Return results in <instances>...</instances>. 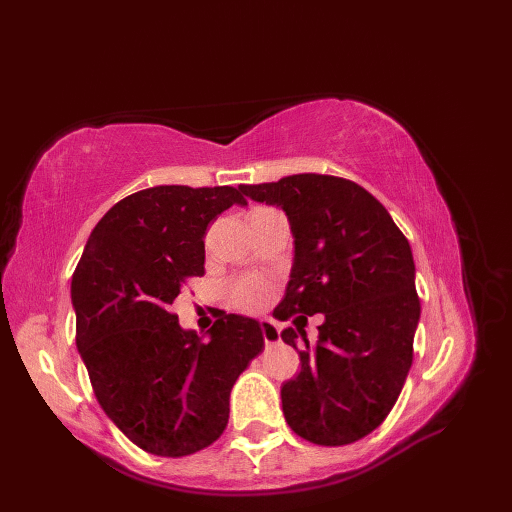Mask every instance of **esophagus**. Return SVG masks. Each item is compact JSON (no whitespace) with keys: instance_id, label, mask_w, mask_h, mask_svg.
<instances>
[{"instance_id":"esophagus-1","label":"esophagus","mask_w":512,"mask_h":512,"mask_svg":"<svg viewBox=\"0 0 512 512\" xmlns=\"http://www.w3.org/2000/svg\"><path fill=\"white\" fill-rule=\"evenodd\" d=\"M261 332H263V340L265 344H278L280 342V330L274 324L272 319H261Z\"/></svg>"}]
</instances>
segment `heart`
Returning <instances> with one entry per match:
<instances>
[{
  "label": "heart",
  "instance_id": "heart-1",
  "mask_svg": "<svg viewBox=\"0 0 512 512\" xmlns=\"http://www.w3.org/2000/svg\"><path fill=\"white\" fill-rule=\"evenodd\" d=\"M272 294H274L272 282L259 274L240 276L230 284V297L234 305L245 311L263 309L267 303H270Z\"/></svg>",
  "mask_w": 512,
  "mask_h": 512
}]
</instances>
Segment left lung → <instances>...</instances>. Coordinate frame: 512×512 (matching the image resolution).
<instances>
[{
	"label": "left lung",
	"mask_w": 512,
	"mask_h": 512,
	"mask_svg": "<svg viewBox=\"0 0 512 512\" xmlns=\"http://www.w3.org/2000/svg\"><path fill=\"white\" fill-rule=\"evenodd\" d=\"M253 201L286 211L294 263L280 321L297 348L299 321L324 313L315 346L299 351L301 373L282 386L292 432L319 446L353 444L392 411L413 363L421 305L407 236L386 207L353 180L294 174L242 184Z\"/></svg>",
	"instance_id": "1"
}]
</instances>
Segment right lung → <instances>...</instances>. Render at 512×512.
<instances>
[{
    "label": "right lung",
    "instance_id": "1",
    "mask_svg": "<svg viewBox=\"0 0 512 512\" xmlns=\"http://www.w3.org/2000/svg\"><path fill=\"white\" fill-rule=\"evenodd\" d=\"M247 199L234 186H153L93 228L72 274L76 346L101 409L139 448L186 456L218 440L230 390L261 353L259 321L218 313L203 342L172 303L205 274V230Z\"/></svg>",
    "mask_w": 512,
    "mask_h": 512
}]
</instances>
